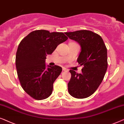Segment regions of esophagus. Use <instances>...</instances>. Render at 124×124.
Returning a JSON list of instances; mask_svg holds the SVG:
<instances>
[{"instance_id":"obj_1","label":"esophagus","mask_w":124,"mask_h":124,"mask_svg":"<svg viewBox=\"0 0 124 124\" xmlns=\"http://www.w3.org/2000/svg\"><path fill=\"white\" fill-rule=\"evenodd\" d=\"M62 70H63V71H68V70H67L66 68H64V67H63Z\"/></svg>"}]
</instances>
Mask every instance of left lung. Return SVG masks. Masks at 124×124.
<instances>
[{
  "label": "left lung",
  "instance_id": "1",
  "mask_svg": "<svg viewBox=\"0 0 124 124\" xmlns=\"http://www.w3.org/2000/svg\"><path fill=\"white\" fill-rule=\"evenodd\" d=\"M66 35L81 46L77 61L83 66L81 74L70 70L71 78L68 91L73 97L85 98L96 91L105 75L108 65L107 48L101 36L91 31L79 30Z\"/></svg>",
  "mask_w": 124,
  "mask_h": 124
}]
</instances>
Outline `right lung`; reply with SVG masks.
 <instances>
[{"label": "right lung", "instance_id": "obj_1", "mask_svg": "<svg viewBox=\"0 0 124 124\" xmlns=\"http://www.w3.org/2000/svg\"><path fill=\"white\" fill-rule=\"evenodd\" d=\"M68 38L63 32L45 30L30 33L21 41L16 55V66L22 88L33 98L46 99L51 95L54 82L62 69L46 65L47 55Z\"/></svg>", "mask_w": 124, "mask_h": 124}]
</instances>
